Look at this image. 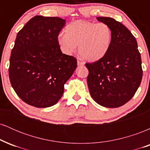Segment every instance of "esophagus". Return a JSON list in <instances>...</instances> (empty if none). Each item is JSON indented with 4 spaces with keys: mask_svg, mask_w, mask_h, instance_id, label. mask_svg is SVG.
<instances>
[{
    "mask_svg": "<svg viewBox=\"0 0 150 150\" xmlns=\"http://www.w3.org/2000/svg\"><path fill=\"white\" fill-rule=\"evenodd\" d=\"M84 64H85V63H84L83 62L77 61V65H81V66H82V65H84Z\"/></svg>",
    "mask_w": 150,
    "mask_h": 150,
    "instance_id": "esophagus-1",
    "label": "esophagus"
}]
</instances>
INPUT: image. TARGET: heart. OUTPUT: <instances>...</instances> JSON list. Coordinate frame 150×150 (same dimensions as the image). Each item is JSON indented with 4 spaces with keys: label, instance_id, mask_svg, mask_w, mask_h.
Masks as SVG:
<instances>
[{
    "label": "heart",
    "instance_id": "b5f03b06",
    "mask_svg": "<svg viewBox=\"0 0 150 150\" xmlns=\"http://www.w3.org/2000/svg\"><path fill=\"white\" fill-rule=\"evenodd\" d=\"M112 30L104 22L77 20L65 28V34L61 33L58 38L61 49L67 54L76 51L82 58L95 62L104 57L112 42Z\"/></svg>",
    "mask_w": 150,
    "mask_h": 150
}]
</instances>
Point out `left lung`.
I'll list each match as a JSON object with an SVG mask.
<instances>
[{
    "label": "left lung",
    "mask_w": 150,
    "mask_h": 150,
    "mask_svg": "<svg viewBox=\"0 0 150 150\" xmlns=\"http://www.w3.org/2000/svg\"><path fill=\"white\" fill-rule=\"evenodd\" d=\"M112 30V42L104 58L85 63L87 85L94 100L101 106L117 108L132 99L142 77V61L135 38L124 25L111 18L98 17Z\"/></svg>",
    "instance_id": "left-lung-1"
}]
</instances>
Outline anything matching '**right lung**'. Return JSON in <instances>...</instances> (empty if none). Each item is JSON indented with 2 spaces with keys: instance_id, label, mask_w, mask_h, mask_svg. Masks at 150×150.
Listing matches in <instances>:
<instances>
[{
  "instance_id": "right-lung-1",
  "label": "right lung",
  "mask_w": 150,
  "mask_h": 150,
  "mask_svg": "<svg viewBox=\"0 0 150 150\" xmlns=\"http://www.w3.org/2000/svg\"><path fill=\"white\" fill-rule=\"evenodd\" d=\"M65 20L37 15L17 34L10 58L9 78L22 101L37 108L59 101L77 59L62 53L58 37Z\"/></svg>"
}]
</instances>
